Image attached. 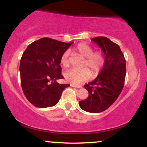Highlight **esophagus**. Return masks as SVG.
I'll return each instance as SVG.
<instances>
[{
	"label": "esophagus",
	"mask_w": 147,
	"mask_h": 147,
	"mask_svg": "<svg viewBox=\"0 0 147 147\" xmlns=\"http://www.w3.org/2000/svg\"><path fill=\"white\" fill-rule=\"evenodd\" d=\"M70 86L77 88H80L82 87V86H80V85H74V84H70Z\"/></svg>",
	"instance_id": "esophagus-1"
}]
</instances>
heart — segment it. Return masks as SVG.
<instances>
[{"instance_id": "1", "label": "heart", "mask_w": 147, "mask_h": 147, "mask_svg": "<svg viewBox=\"0 0 147 147\" xmlns=\"http://www.w3.org/2000/svg\"><path fill=\"white\" fill-rule=\"evenodd\" d=\"M79 56L84 58L80 69H71L64 74L65 80L72 84H79L86 82L91 77H95L99 74L104 64V56L102 52L93 51V49L85 43H79L74 48ZM60 63L64 68L69 66L68 51L62 54Z\"/></svg>"}]
</instances>
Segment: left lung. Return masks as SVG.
Here are the masks:
<instances>
[{"mask_svg":"<svg viewBox=\"0 0 147 147\" xmlns=\"http://www.w3.org/2000/svg\"><path fill=\"white\" fill-rule=\"evenodd\" d=\"M91 41L104 53V66L92 82L84 85L89 95L79 105L84 111L97 113L109 109L120 95L125 81L126 60L119 45L106 37H95Z\"/></svg>","mask_w":147,"mask_h":147,"instance_id":"obj_1","label":"left lung"}]
</instances>
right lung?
Returning <instances> with one entry per match:
<instances>
[{
	"mask_svg": "<svg viewBox=\"0 0 147 147\" xmlns=\"http://www.w3.org/2000/svg\"><path fill=\"white\" fill-rule=\"evenodd\" d=\"M72 44L50 38H42L30 44L20 62L21 83L28 100L38 108L51 107L59 101L62 92L70 84H59L63 79L60 59Z\"/></svg>",
	"mask_w": 147,
	"mask_h": 147,
	"instance_id": "1",
	"label": "right lung"
}]
</instances>
